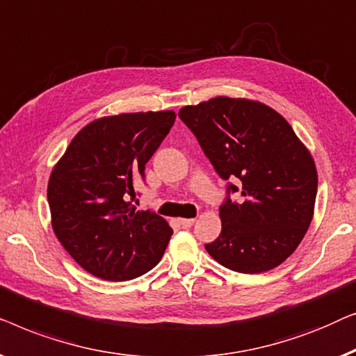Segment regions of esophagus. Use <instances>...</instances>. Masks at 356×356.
Wrapping results in <instances>:
<instances>
[{
  "instance_id": "obj_1",
  "label": "esophagus",
  "mask_w": 356,
  "mask_h": 356,
  "mask_svg": "<svg viewBox=\"0 0 356 356\" xmlns=\"http://www.w3.org/2000/svg\"><path fill=\"white\" fill-rule=\"evenodd\" d=\"M180 226H182V227H185V229H188V227H192L193 226V224H195V219L193 218H190V219H180Z\"/></svg>"
}]
</instances>
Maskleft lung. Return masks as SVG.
<instances>
[{"mask_svg": "<svg viewBox=\"0 0 356 356\" xmlns=\"http://www.w3.org/2000/svg\"><path fill=\"white\" fill-rule=\"evenodd\" d=\"M179 118L218 176L231 180L219 208L221 234L207 252L237 273L279 266L313 219L318 172L307 147L279 113L252 99L218 97L184 106ZM235 191L240 202L229 200Z\"/></svg>", "mask_w": 356, "mask_h": 356, "instance_id": "1", "label": "left lung"}]
</instances>
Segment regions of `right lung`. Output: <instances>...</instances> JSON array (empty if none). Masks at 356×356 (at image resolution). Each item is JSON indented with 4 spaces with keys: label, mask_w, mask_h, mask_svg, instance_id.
Wrapping results in <instances>:
<instances>
[{
    "label": "right lung",
    "mask_w": 356,
    "mask_h": 356,
    "mask_svg": "<svg viewBox=\"0 0 356 356\" xmlns=\"http://www.w3.org/2000/svg\"><path fill=\"white\" fill-rule=\"evenodd\" d=\"M174 111L129 113L90 122L51 171L48 203L56 237L85 271L130 280L156 266L172 229L127 202L134 180L169 134Z\"/></svg>",
    "instance_id": "1"
}]
</instances>
